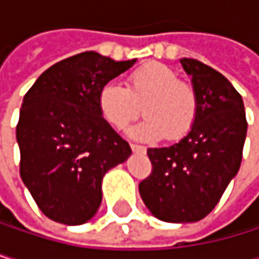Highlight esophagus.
<instances>
[{"instance_id":"1","label":"esophagus","mask_w":259,"mask_h":259,"mask_svg":"<svg viewBox=\"0 0 259 259\" xmlns=\"http://www.w3.org/2000/svg\"><path fill=\"white\" fill-rule=\"evenodd\" d=\"M131 149L135 152V154H146V147L143 146H138V144H131Z\"/></svg>"}]
</instances>
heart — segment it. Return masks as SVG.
<instances>
[{
  "label": "heart",
  "mask_w": 259,
  "mask_h": 259,
  "mask_svg": "<svg viewBox=\"0 0 259 259\" xmlns=\"http://www.w3.org/2000/svg\"><path fill=\"white\" fill-rule=\"evenodd\" d=\"M98 107L102 118L118 131L143 110L146 118L128 131L134 140L157 141L166 137L177 141L193 128L199 99L193 85L180 80L172 68L152 62L128 74L125 88L112 82L101 87Z\"/></svg>",
  "instance_id": "1"
}]
</instances>
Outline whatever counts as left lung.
I'll return each instance as SVG.
<instances>
[{
    "mask_svg": "<svg viewBox=\"0 0 259 259\" xmlns=\"http://www.w3.org/2000/svg\"><path fill=\"white\" fill-rule=\"evenodd\" d=\"M180 63L197 93V119L179 143L147 149L152 174L140 183L147 210L174 224L211 213L239 171L247 134L242 98L228 79L194 59Z\"/></svg>",
    "mask_w": 259,
    "mask_h": 259,
    "instance_id": "obj_1",
    "label": "left lung"
}]
</instances>
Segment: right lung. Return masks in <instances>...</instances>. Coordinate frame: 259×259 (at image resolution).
<instances>
[{"label": "right lung", "mask_w": 259, "mask_h": 259, "mask_svg": "<svg viewBox=\"0 0 259 259\" xmlns=\"http://www.w3.org/2000/svg\"><path fill=\"white\" fill-rule=\"evenodd\" d=\"M95 51L57 62L24 95L17 125L20 176L45 216L65 225L90 221L102 179L132 151L98 107L101 87L135 65Z\"/></svg>", "instance_id": "right-lung-1"}]
</instances>
